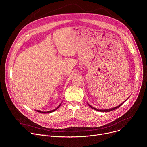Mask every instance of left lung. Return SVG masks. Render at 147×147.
I'll return each mask as SVG.
<instances>
[{
  "mask_svg": "<svg viewBox=\"0 0 147 147\" xmlns=\"http://www.w3.org/2000/svg\"><path fill=\"white\" fill-rule=\"evenodd\" d=\"M128 99V98H127ZM126 99V100H127ZM125 100L124 101V102H125ZM124 102H123L122 103H121L120 105H119V106H117V107H115V108H111V109H97V108H94V107H92V106H91L90 104H88V105L91 108H92L93 109H95V110H96V111H99V112H110V111H113V110H115V109H117L118 108H119L122 104H123L124 103Z\"/></svg>",
  "mask_w": 147,
  "mask_h": 147,
  "instance_id": "1",
  "label": "left lung"
}]
</instances>
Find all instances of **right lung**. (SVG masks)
<instances>
[{"label":"right lung","mask_w":147,"mask_h":147,"mask_svg":"<svg viewBox=\"0 0 147 147\" xmlns=\"http://www.w3.org/2000/svg\"><path fill=\"white\" fill-rule=\"evenodd\" d=\"M61 105V103L59 105V106H58L56 109H53V110H52V111H47V112H43V111H39V110H36V112H40V113H51V112H54V111H55L56 109H57L59 108V107Z\"/></svg>","instance_id":"obj_1"}]
</instances>
